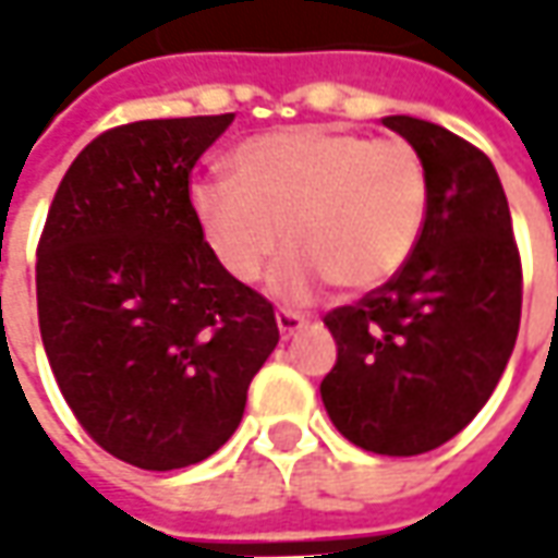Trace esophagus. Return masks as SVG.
Segmentation results:
<instances>
[{
  "label": "esophagus",
  "mask_w": 558,
  "mask_h": 558,
  "mask_svg": "<svg viewBox=\"0 0 558 558\" xmlns=\"http://www.w3.org/2000/svg\"><path fill=\"white\" fill-rule=\"evenodd\" d=\"M276 326H279V335H282V338H291V335H298L301 329H307L311 319L294 311H276Z\"/></svg>",
  "instance_id": "1"
}]
</instances>
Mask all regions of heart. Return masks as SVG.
<instances>
[{
	"mask_svg": "<svg viewBox=\"0 0 558 558\" xmlns=\"http://www.w3.org/2000/svg\"><path fill=\"white\" fill-rule=\"evenodd\" d=\"M235 180H195L192 217L235 282H257L294 247L272 286L307 298L316 286L381 289L416 254L432 185L410 142L304 123L242 142Z\"/></svg>",
	"mask_w": 558,
	"mask_h": 558,
	"instance_id": "obj_1",
	"label": "heart"
}]
</instances>
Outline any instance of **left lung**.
Returning <instances> with one entry per match:
<instances>
[{
    "mask_svg": "<svg viewBox=\"0 0 558 558\" xmlns=\"http://www.w3.org/2000/svg\"><path fill=\"white\" fill-rule=\"evenodd\" d=\"M381 123L425 161L428 220L388 286L326 313L338 360L319 395L351 444L418 457L460 435L494 395L522 319V257L482 148L428 120Z\"/></svg>",
    "mask_w": 558,
    "mask_h": 558,
    "instance_id": "8db88e82",
    "label": "left lung"
}]
</instances>
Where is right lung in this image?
Segmentation results:
<instances>
[{"mask_svg": "<svg viewBox=\"0 0 558 558\" xmlns=\"http://www.w3.org/2000/svg\"><path fill=\"white\" fill-rule=\"evenodd\" d=\"M232 114L136 120L89 142L36 245V311L54 381L111 457L170 472L220 450L279 326L192 217L189 177Z\"/></svg>", "mask_w": 558, "mask_h": 558, "instance_id": "obj_1", "label": "right lung"}]
</instances>
